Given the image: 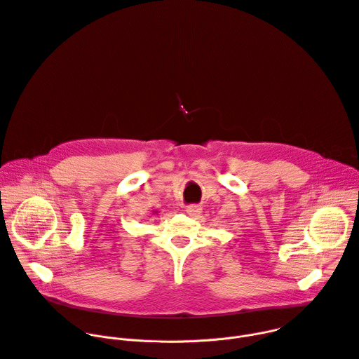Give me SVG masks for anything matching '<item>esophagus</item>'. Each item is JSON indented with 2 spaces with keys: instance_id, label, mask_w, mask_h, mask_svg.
I'll return each instance as SVG.
<instances>
[{
  "instance_id": "1",
  "label": "esophagus",
  "mask_w": 359,
  "mask_h": 359,
  "mask_svg": "<svg viewBox=\"0 0 359 359\" xmlns=\"http://www.w3.org/2000/svg\"><path fill=\"white\" fill-rule=\"evenodd\" d=\"M184 212H186L189 216H196V215H198V213L201 212V209H200V206H197V204H190V206L186 208Z\"/></svg>"
}]
</instances>
